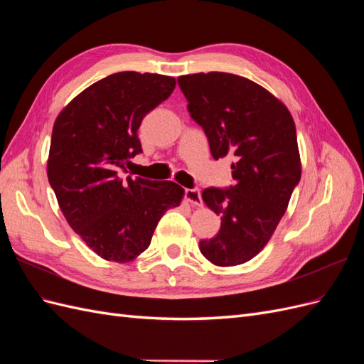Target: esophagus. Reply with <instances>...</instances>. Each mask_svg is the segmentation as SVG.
Returning <instances> with one entry per match:
<instances>
[{
    "label": "esophagus",
    "instance_id": "1",
    "mask_svg": "<svg viewBox=\"0 0 364 364\" xmlns=\"http://www.w3.org/2000/svg\"><path fill=\"white\" fill-rule=\"evenodd\" d=\"M185 197L191 205H197V206L202 205V196H200V191L197 188H186Z\"/></svg>",
    "mask_w": 364,
    "mask_h": 364
}]
</instances>
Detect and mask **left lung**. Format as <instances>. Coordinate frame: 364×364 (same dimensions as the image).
<instances>
[{
	"mask_svg": "<svg viewBox=\"0 0 364 364\" xmlns=\"http://www.w3.org/2000/svg\"><path fill=\"white\" fill-rule=\"evenodd\" d=\"M178 83L213 158L235 161L234 185L202 193L222 226L214 238L200 240V252L215 266L243 264L267 245L301 181L294 121L277 97L245 77L199 73Z\"/></svg>",
	"mask_w": 364,
	"mask_h": 364,
	"instance_id": "obj_1",
	"label": "left lung"
}]
</instances>
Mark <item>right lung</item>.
Here are the masks:
<instances>
[{
  "label": "right lung",
  "mask_w": 364,
  "mask_h": 364,
  "mask_svg": "<svg viewBox=\"0 0 364 364\" xmlns=\"http://www.w3.org/2000/svg\"><path fill=\"white\" fill-rule=\"evenodd\" d=\"M174 86L168 75L115 73L86 87L54 123L48 182L74 232L107 261L136 258L164 213L182 200L171 181L121 178L142 151V119Z\"/></svg>",
  "instance_id": "add662e5"
}]
</instances>
